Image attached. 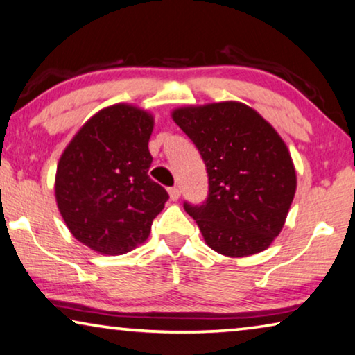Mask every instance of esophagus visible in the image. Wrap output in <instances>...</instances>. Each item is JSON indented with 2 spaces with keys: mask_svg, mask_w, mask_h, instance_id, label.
<instances>
[{
  "mask_svg": "<svg viewBox=\"0 0 355 355\" xmlns=\"http://www.w3.org/2000/svg\"><path fill=\"white\" fill-rule=\"evenodd\" d=\"M168 196H171L172 200H177L180 198V189L177 187H173L168 189Z\"/></svg>",
  "mask_w": 355,
  "mask_h": 355,
  "instance_id": "obj_1",
  "label": "esophagus"
}]
</instances>
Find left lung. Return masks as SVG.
I'll list each match as a JSON object with an SVG mask.
<instances>
[{
	"instance_id": "left-lung-1",
	"label": "left lung",
	"mask_w": 355,
	"mask_h": 355,
	"mask_svg": "<svg viewBox=\"0 0 355 355\" xmlns=\"http://www.w3.org/2000/svg\"><path fill=\"white\" fill-rule=\"evenodd\" d=\"M172 116L207 167V199L183 204L207 245L230 257L268 248L284 226L297 187L283 139L240 103L184 107Z\"/></svg>"
}]
</instances>
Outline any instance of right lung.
<instances>
[{"mask_svg": "<svg viewBox=\"0 0 355 355\" xmlns=\"http://www.w3.org/2000/svg\"><path fill=\"white\" fill-rule=\"evenodd\" d=\"M153 118L116 104L98 112L67 145L55 196L71 234L101 254H125L147 240L168 199L148 175Z\"/></svg>", "mask_w": 355, "mask_h": 355, "instance_id": "obj_1", "label": "right lung"}]
</instances>
